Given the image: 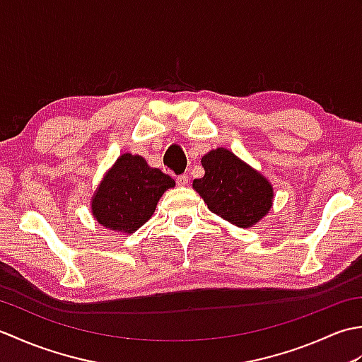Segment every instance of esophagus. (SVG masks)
Returning a JSON list of instances; mask_svg holds the SVG:
<instances>
[{
    "label": "esophagus",
    "instance_id": "34e87169",
    "mask_svg": "<svg viewBox=\"0 0 362 362\" xmlns=\"http://www.w3.org/2000/svg\"><path fill=\"white\" fill-rule=\"evenodd\" d=\"M175 182H177V185H179V187H187L188 182H189V177L187 174H180V175L175 177Z\"/></svg>",
    "mask_w": 362,
    "mask_h": 362
}]
</instances>
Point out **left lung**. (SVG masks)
Returning a JSON list of instances; mask_svg holds the SVG:
<instances>
[{"instance_id":"1","label":"left lung","mask_w":362,"mask_h":362,"mask_svg":"<svg viewBox=\"0 0 362 362\" xmlns=\"http://www.w3.org/2000/svg\"><path fill=\"white\" fill-rule=\"evenodd\" d=\"M205 175L193 182L209 210L236 227H250L272 205V187L255 169L224 148L202 157Z\"/></svg>"}]
</instances>
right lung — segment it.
I'll list each match as a JSON object with an SVG mask.
<instances>
[{"instance_id":"add662e5","label":"right lung","mask_w":362,"mask_h":362,"mask_svg":"<svg viewBox=\"0 0 362 362\" xmlns=\"http://www.w3.org/2000/svg\"><path fill=\"white\" fill-rule=\"evenodd\" d=\"M174 185V179L149 168L143 157L124 153L98 188L91 210L104 227L134 233L151 219L161 194Z\"/></svg>"}]
</instances>
